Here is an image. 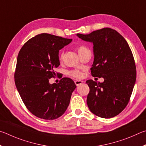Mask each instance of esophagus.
I'll return each mask as SVG.
<instances>
[{
  "label": "esophagus",
  "instance_id": "obj_1",
  "mask_svg": "<svg viewBox=\"0 0 146 146\" xmlns=\"http://www.w3.org/2000/svg\"><path fill=\"white\" fill-rule=\"evenodd\" d=\"M83 83V81L81 80H76L75 81V84L76 85V86L80 85H81V84H82Z\"/></svg>",
  "mask_w": 146,
  "mask_h": 146
}]
</instances>
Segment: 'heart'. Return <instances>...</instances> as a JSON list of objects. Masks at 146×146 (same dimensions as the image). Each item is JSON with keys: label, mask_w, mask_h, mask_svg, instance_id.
<instances>
[{"label": "heart", "mask_w": 146, "mask_h": 146, "mask_svg": "<svg viewBox=\"0 0 146 146\" xmlns=\"http://www.w3.org/2000/svg\"><path fill=\"white\" fill-rule=\"evenodd\" d=\"M78 53H79V55L81 54H82L83 52H86V51H90L88 48H86L85 46H80V47H79L78 48ZM63 53H62L60 56V60H61L63 59ZM70 75L72 76H73V77L76 78H80L82 77V72L79 70H73V71H71L70 72Z\"/></svg>", "instance_id": "obj_1"}]
</instances>
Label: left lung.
Here are the masks:
<instances>
[{
  "mask_svg": "<svg viewBox=\"0 0 146 146\" xmlns=\"http://www.w3.org/2000/svg\"><path fill=\"white\" fill-rule=\"evenodd\" d=\"M76 35L93 43L92 76L104 78L103 83L86 81L90 88L86 99L89 109L102 118L117 115L128 103L136 81V66L128 43L117 31L108 27Z\"/></svg>",
  "mask_w": 146,
  "mask_h": 146,
  "instance_id": "left-lung-1",
  "label": "left lung"
}]
</instances>
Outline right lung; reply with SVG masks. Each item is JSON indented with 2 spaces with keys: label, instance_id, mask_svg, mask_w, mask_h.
I'll use <instances>...</instances> for the list:
<instances>
[{
  "label": "right lung",
  "instance_id": "1",
  "mask_svg": "<svg viewBox=\"0 0 146 146\" xmlns=\"http://www.w3.org/2000/svg\"><path fill=\"white\" fill-rule=\"evenodd\" d=\"M47 33L38 35L23 45L17 57L15 82L27 108L37 117L53 120L65 113L76 85L63 78L50 84L60 65L59 50L72 42Z\"/></svg>",
  "mask_w": 146,
  "mask_h": 146
}]
</instances>
